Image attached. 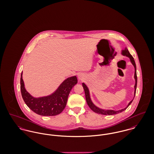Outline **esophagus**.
Masks as SVG:
<instances>
[{
	"label": "esophagus",
	"mask_w": 154,
	"mask_h": 154,
	"mask_svg": "<svg viewBox=\"0 0 154 154\" xmlns=\"http://www.w3.org/2000/svg\"><path fill=\"white\" fill-rule=\"evenodd\" d=\"M78 78H79V80H83V79L85 78V75H84L83 74H82V73H80V74H79L78 75Z\"/></svg>",
	"instance_id": "34e87169"
}]
</instances>
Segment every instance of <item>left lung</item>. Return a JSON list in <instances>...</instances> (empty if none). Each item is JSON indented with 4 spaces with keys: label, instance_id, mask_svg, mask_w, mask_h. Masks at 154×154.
<instances>
[{
    "label": "left lung",
    "instance_id": "obj_1",
    "mask_svg": "<svg viewBox=\"0 0 154 154\" xmlns=\"http://www.w3.org/2000/svg\"><path fill=\"white\" fill-rule=\"evenodd\" d=\"M121 54L123 56H127V57L130 58L131 63L132 64V65L134 66V67L135 68V73H134V79H135V85H134V88H135V90H134V97H135V93H136V89H137V76L136 64H135V61L134 60L133 57L131 56V54L130 53L129 51L128 50V49L127 48H125L124 50H122ZM82 85H83V88H84V90L85 95V99H86V101H87V103L88 106H89V107L94 112H95V113H97V114H103V115H106V116H111V115H114V114H119V112H121L124 111V110H125L128 108V106H129L131 104V103L132 102V101H133V100L134 98V97L133 100H132L130 102L128 103V106H126L125 108H124V109H119V110H118V111H115V110H112V109H101V108H100L95 106L94 104H93V103L92 102V101L91 100V98H90V91H89V90H88V88L87 87V86L84 83H83Z\"/></svg>",
    "mask_w": 154,
    "mask_h": 154
}]
</instances>
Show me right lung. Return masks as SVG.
<instances>
[{"mask_svg": "<svg viewBox=\"0 0 154 154\" xmlns=\"http://www.w3.org/2000/svg\"><path fill=\"white\" fill-rule=\"evenodd\" d=\"M22 73L20 77V90L24 101L31 110L43 116H54L60 114L66 106L71 89L77 83L75 75L69 77L51 94L35 98L25 89Z\"/></svg>", "mask_w": 154, "mask_h": 154, "instance_id": "add662e5", "label": "right lung"}]
</instances>
